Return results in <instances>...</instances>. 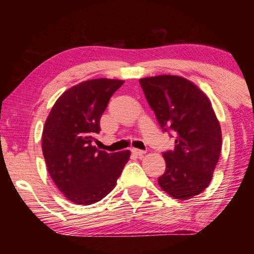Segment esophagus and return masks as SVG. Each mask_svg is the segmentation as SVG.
Returning a JSON list of instances; mask_svg holds the SVG:
<instances>
[{"mask_svg": "<svg viewBox=\"0 0 254 254\" xmlns=\"http://www.w3.org/2000/svg\"><path fill=\"white\" fill-rule=\"evenodd\" d=\"M132 153L136 154L137 156H143L144 154H145V151H144V150H141V149H136V148H133Z\"/></svg>", "mask_w": 254, "mask_h": 254, "instance_id": "1", "label": "esophagus"}]
</instances>
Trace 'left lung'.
Here are the masks:
<instances>
[{"label": "left lung", "instance_id": "8db88e82", "mask_svg": "<svg viewBox=\"0 0 254 254\" xmlns=\"http://www.w3.org/2000/svg\"><path fill=\"white\" fill-rule=\"evenodd\" d=\"M164 131L176 145L164 153L166 171L160 188L177 199H189L208 188L220 159L222 133L210 100L194 83L176 75L139 80Z\"/></svg>", "mask_w": 254, "mask_h": 254}]
</instances>
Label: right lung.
I'll return each instance as SVG.
<instances>
[{"instance_id":"1","label":"right lung","mask_w":254,"mask_h":254,"mask_svg":"<svg viewBox=\"0 0 254 254\" xmlns=\"http://www.w3.org/2000/svg\"><path fill=\"white\" fill-rule=\"evenodd\" d=\"M124 81L94 78L63 93L43 130V155L58 190L75 204L89 205L115 189L130 151L106 153L93 145L100 118Z\"/></svg>"}]
</instances>
